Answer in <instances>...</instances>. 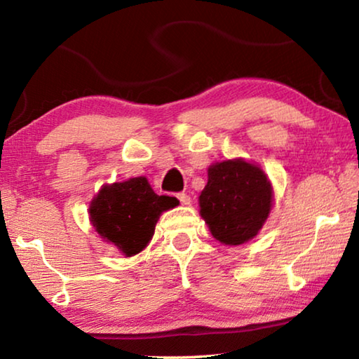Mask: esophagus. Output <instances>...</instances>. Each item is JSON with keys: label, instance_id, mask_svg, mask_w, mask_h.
I'll return each mask as SVG.
<instances>
[{"label": "esophagus", "instance_id": "obj_1", "mask_svg": "<svg viewBox=\"0 0 359 359\" xmlns=\"http://www.w3.org/2000/svg\"><path fill=\"white\" fill-rule=\"evenodd\" d=\"M177 198H179L180 204H184V205H188V204L191 203V199H190V196H188L187 193H179V194H177Z\"/></svg>", "mask_w": 359, "mask_h": 359}]
</instances>
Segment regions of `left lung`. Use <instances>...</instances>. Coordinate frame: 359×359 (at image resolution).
<instances>
[{
    "label": "left lung",
    "mask_w": 359,
    "mask_h": 359,
    "mask_svg": "<svg viewBox=\"0 0 359 359\" xmlns=\"http://www.w3.org/2000/svg\"><path fill=\"white\" fill-rule=\"evenodd\" d=\"M199 196V214L224 245L248 242L263 228L272 208V187L263 169L242 158L212 165Z\"/></svg>",
    "instance_id": "left-lung-1"
}]
</instances>
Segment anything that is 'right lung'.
<instances>
[{"instance_id":"1","label":"right lung","mask_w":359,"mask_h":359,"mask_svg":"<svg viewBox=\"0 0 359 359\" xmlns=\"http://www.w3.org/2000/svg\"><path fill=\"white\" fill-rule=\"evenodd\" d=\"M175 198L158 196L145 177L104 185L90 204V222L102 239L125 257L142 252L155 233L161 212L172 209Z\"/></svg>"}]
</instances>
